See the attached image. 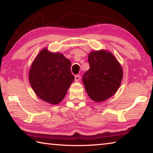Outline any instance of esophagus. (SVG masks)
<instances>
[{
	"mask_svg": "<svg viewBox=\"0 0 153 153\" xmlns=\"http://www.w3.org/2000/svg\"><path fill=\"white\" fill-rule=\"evenodd\" d=\"M79 79H80V76H79V75H76V76H75V81L78 82Z\"/></svg>",
	"mask_w": 153,
	"mask_h": 153,
	"instance_id": "34e87169",
	"label": "esophagus"
}]
</instances>
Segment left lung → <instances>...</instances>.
<instances>
[{
  "mask_svg": "<svg viewBox=\"0 0 153 153\" xmlns=\"http://www.w3.org/2000/svg\"><path fill=\"white\" fill-rule=\"evenodd\" d=\"M90 69L83 83L88 94L95 102H102L117 91L123 78V69L111 52L93 51L88 55Z\"/></svg>",
  "mask_w": 153,
  "mask_h": 153,
  "instance_id": "1",
  "label": "left lung"
}]
</instances>
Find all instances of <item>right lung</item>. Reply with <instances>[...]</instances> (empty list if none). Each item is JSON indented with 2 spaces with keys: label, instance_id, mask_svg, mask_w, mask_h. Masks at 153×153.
<instances>
[{
  "label": "right lung",
  "instance_id": "right-lung-1",
  "mask_svg": "<svg viewBox=\"0 0 153 153\" xmlns=\"http://www.w3.org/2000/svg\"><path fill=\"white\" fill-rule=\"evenodd\" d=\"M71 65V61L63 54L42 49L32 63L28 75L36 96L51 105L61 102L74 80Z\"/></svg>",
  "mask_w": 153,
  "mask_h": 153
}]
</instances>
